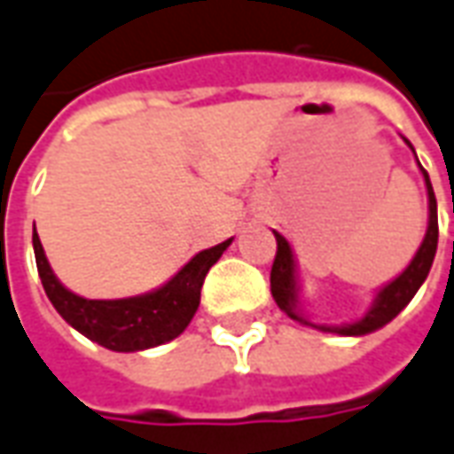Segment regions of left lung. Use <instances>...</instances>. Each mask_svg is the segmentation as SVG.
<instances>
[{
    "label": "left lung",
    "instance_id": "8db88e82",
    "mask_svg": "<svg viewBox=\"0 0 454 454\" xmlns=\"http://www.w3.org/2000/svg\"><path fill=\"white\" fill-rule=\"evenodd\" d=\"M408 142V139H405ZM411 145V142H408ZM413 150V147H411ZM423 169V167H420ZM423 176H426L427 186V201H430V223H427V233L423 246L418 248L415 258L411 260V265L405 268L398 278L393 282H388L383 287L381 293L376 294L373 300V307H371L366 315L361 317L359 322L354 325H341V326H326V325H312L309 319H304L300 312H297V285H294V260H293V248L290 243L275 233V240H278V253H275V260H272V270H270V290L275 302L280 307L282 312L287 317H293L302 325L317 326L322 332H334V334H344V337H361V334H369V332H376L381 329L383 325H388L393 317H398V312L403 309L405 304L413 300V294L418 293V287L426 282L427 272L433 268V258H435L437 250V201L435 194H433V184H430V176L423 169Z\"/></svg>",
    "mask_w": 454,
    "mask_h": 454
}]
</instances>
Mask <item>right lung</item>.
Wrapping results in <instances>:
<instances>
[{
	"label": "right lung",
	"mask_w": 454,
	"mask_h": 454,
	"mask_svg": "<svg viewBox=\"0 0 454 454\" xmlns=\"http://www.w3.org/2000/svg\"><path fill=\"white\" fill-rule=\"evenodd\" d=\"M228 246L231 238L214 248L201 250L172 280L150 294L125 297V300H85L66 290L56 280L34 228L36 268L51 304L73 329H78L83 337L113 351H142L179 337L199 309L206 272L211 270V265L223 255Z\"/></svg>",
	"instance_id": "add662e5"
}]
</instances>
